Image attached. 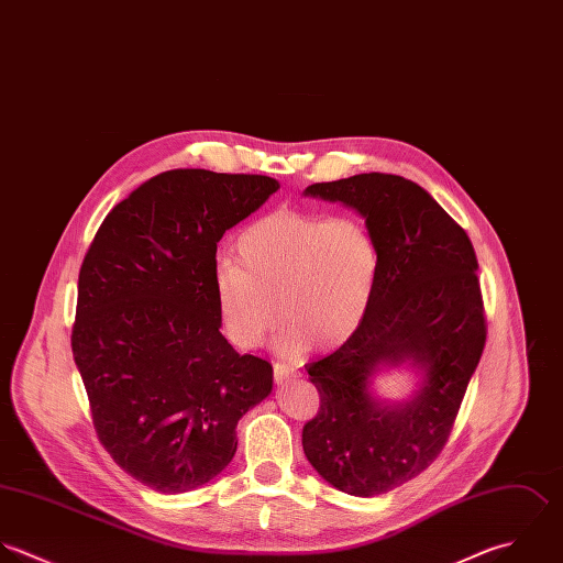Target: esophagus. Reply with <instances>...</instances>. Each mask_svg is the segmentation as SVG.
I'll list each match as a JSON object with an SVG mask.
<instances>
[{
	"mask_svg": "<svg viewBox=\"0 0 563 563\" xmlns=\"http://www.w3.org/2000/svg\"><path fill=\"white\" fill-rule=\"evenodd\" d=\"M273 374H275V382H277V384L290 382L292 377H297V367L286 365V363H275V365H273Z\"/></svg>",
	"mask_w": 563,
	"mask_h": 563,
	"instance_id": "34e87169",
	"label": "esophagus"
}]
</instances>
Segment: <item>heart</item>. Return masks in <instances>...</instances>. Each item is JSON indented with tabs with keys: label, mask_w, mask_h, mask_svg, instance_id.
Here are the masks:
<instances>
[{
	"label": "heart",
	"mask_w": 563,
	"mask_h": 563,
	"mask_svg": "<svg viewBox=\"0 0 563 563\" xmlns=\"http://www.w3.org/2000/svg\"><path fill=\"white\" fill-rule=\"evenodd\" d=\"M379 268L382 249L363 216L271 211L240 233L238 260L216 264L220 325L233 345L251 350L282 310L284 347L341 345L361 328Z\"/></svg>",
	"instance_id": "b5f03b06"
}]
</instances>
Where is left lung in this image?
<instances>
[{
	"instance_id": "1",
	"label": "left lung",
	"mask_w": 563,
	"mask_h": 563,
	"mask_svg": "<svg viewBox=\"0 0 563 563\" xmlns=\"http://www.w3.org/2000/svg\"><path fill=\"white\" fill-rule=\"evenodd\" d=\"M306 194L354 207L382 249L361 328L308 365L321 406L301 434L308 461L330 485L372 498L419 476L448 443L487 339L478 260L465 229L404 177L356 175ZM401 362L424 372L418 395L399 407L375 402L374 369Z\"/></svg>"
}]
</instances>
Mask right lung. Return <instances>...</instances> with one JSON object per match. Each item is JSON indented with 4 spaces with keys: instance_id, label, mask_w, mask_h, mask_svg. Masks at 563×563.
Wrapping results in <instances>:
<instances>
[{
    "instance_id": "obj_1",
    "label": "right lung",
    "mask_w": 563,
    "mask_h": 563,
    "mask_svg": "<svg viewBox=\"0 0 563 563\" xmlns=\"http://www.w3.org/2000/svg\"><path fill=\"white\" fill-rule=\"evenodd\" d=\"M277 189L264 175L162 173L107 213L82 260L71 352L91 421L155 492L218 476L240 417L273 388L271 363L220 334L213 271L224 231Z\"/></svg>"
}]
</instances>
